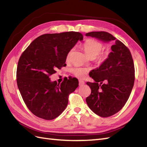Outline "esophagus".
Instances as JSON below:
<instances>
[{
	"instance_id": "1",
	"label": "esophagus",
	"mask_w": 147,
	"mask_h": 147,
	"mask_svg": "<svg viewBox=\"0 0 147 147\" xmlns=\"http://www.w3.org/2000/svg\"><path fill=\"white\" fill-rule=\"evenodd\" d=\"M84 84V82L83 81H82V80L79 81V85H80V86H83Z\"/></svg>"
}]
</instances>
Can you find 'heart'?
<instances>
[{
  "instance_id": "heart-1",
  "label": "heart",
  "mask_w": 147,
  "mask_h": 147,
  "mask_svg": "<svg viewBox=\"0 0 147 147\" xmlns=\"http://www.w3.org/2000/svg\"><path fill=\"white\" fill-rule=\"evenodd\" d=\"M104 45L103 44L95 40L89 39L85 41L83 45V49L85 54L89 59H95L97 63L102 64L108 59L109 53L107 51H102ZM71 50L67 55V59H69L72 52ZM72 73L74 76L82 78L88 73V70L84 68L76 67L72 69Z\"/></svg>"
}]
</instances>
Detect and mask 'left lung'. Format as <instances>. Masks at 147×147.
<instances>
[{
	"mask_svg": "<svg viewBox=\"0 0 147 147\" xmlns=\"http://www.w3.org/2000/svg\"><path fill=\"white\" fill-rule=\"evenodd\" d=\"M86 35L114 41L108 59L89 73L95 82L86 83L91 89L86 99L89 107L99 116L108 117L121 110L129 98L135 81L133 58L129 49L109 33L92 32Z\"/></svg>",
	"mask_w": 147,
	"mask_h": 147,
	"instance_id": "left-lung-1",
	"label": "left lung"
}]
</instances>
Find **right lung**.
I'll use <instances>...</instances> for the list:
<instances>
[{"label": "right lung", "mask_w": 147, "mask_h": 147, "mask_svg": "<svg viewBox=\"0 0 147 147\" xmlns=\"http://www.w3.org/2000/svg\"><path fill=\"white\" fill-rule=\"evenodd\" d=\"M82 39L80 32L47 33L36 38L22 53L17 69V86L26 106L38 117H58L66 109L70 94L78 87L75 78L57 84L49 77L66 65L68 53Z\"/></svg>", "instance_id": "1"}]
</instances>
